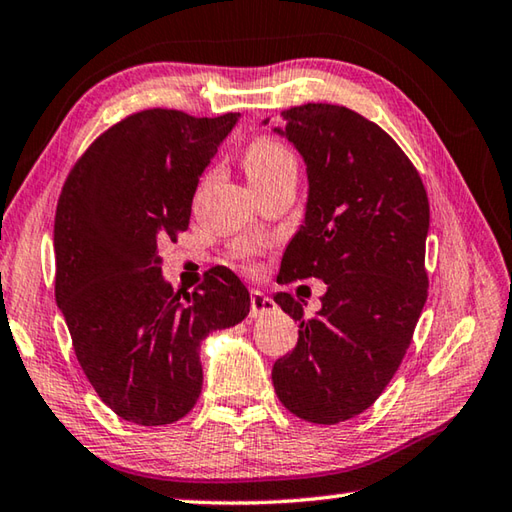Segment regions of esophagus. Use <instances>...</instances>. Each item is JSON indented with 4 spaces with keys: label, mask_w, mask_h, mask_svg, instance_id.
<instances>
[{
    "label": "esophagus",
    "mask_w": 512,
    "mask_h": 512,
    "mask_svg": "<svg viewBox=\"0 0 512 512\" xmlns=\"http://www.w3.org/2000/svg\"><path fill=\"white\" fill-rule=\"evenodd\" d=\"M275 309V302L264 296L262 291H250V318H259L264 314H271Z\"/></svg>",
    "instance_id": "1"
}]
</instances>
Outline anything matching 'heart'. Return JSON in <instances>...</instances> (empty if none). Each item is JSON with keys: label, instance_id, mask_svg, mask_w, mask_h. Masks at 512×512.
<instances>
[{"label": "heart", "instance_id": "b5f03b06", "mask_svg": "<svg viewBox=\"0 0 512 512\" xmlns=\"http://www.w3.org/2000/svg\"><path fill=\"white\" fill-rule=\"evenodd\" d=\"M244 167L248 180L253 187H262L273 183L282 176H296L298 160L287 144L275 140V137H257L248 144L244 153ZM255 253V244H241L237 255L246 259Z\"/></svg>", "mask_w": 512, "mask_h": 512}]
</instances>
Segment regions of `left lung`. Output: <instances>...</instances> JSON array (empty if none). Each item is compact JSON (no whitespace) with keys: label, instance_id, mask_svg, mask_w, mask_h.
<instances>
[{"label":"left lung","instance_id":"obj_1","mask_svg":"<svg viewBox=\"0 0 512 512\" xmlns=\"http://www.w3.org/2000/svg\"><path fill=\"white\" fill-rule=\"evenodd\" d=\"M282 119L273 133L302 155L309 192L277 282L318 277L327 291L309 320L291 293L275 296L300 329L273 386L293 415L336 424L372 406L409 350L429 287V198L393 137L359 112L305 103Z\"/></svg>","mask_w":512,"mask_h":512}]
</instances>
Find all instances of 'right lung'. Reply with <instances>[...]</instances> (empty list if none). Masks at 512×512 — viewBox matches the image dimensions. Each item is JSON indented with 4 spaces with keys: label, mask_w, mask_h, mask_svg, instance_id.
<instances>
[{
    "label": "right lung",
    "mask_w": 512,
    "mask_h": 512,
    "mask_svg": "<svg viewBox=\"0 0 512 512\" xmlns=\"http://www.w3.org/2000/svg\"><path fill=\"white\" fill-rule=\"evenodd\" d=\"M237 121L239 112H135L92 142L60 192L56 302L85 377L128 422L158 427L192 411L201 343L250 311L230 268H214L180 298L158 255L187 230L198 178Z\"/></svg>",
    "instance_id": "1"
}]
</instances>
